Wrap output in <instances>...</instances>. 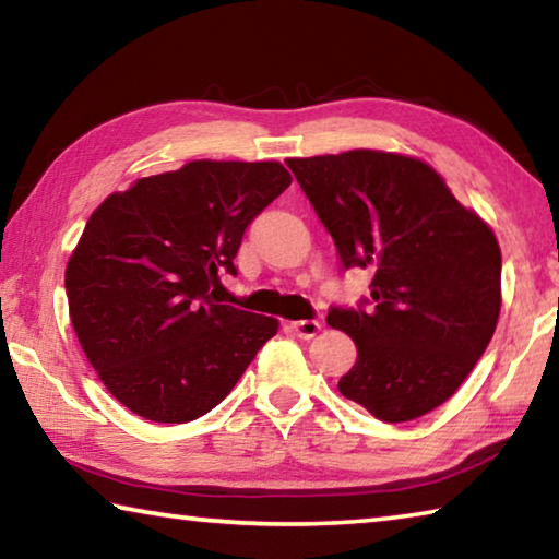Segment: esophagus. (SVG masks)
I'll return each instance as SVG.
<instances>
[{
  "label": "esophagus",
  "instance_id": "34e87169",
  "mask_svg": "<svg viewBox=\"0 0 559 559\" xmlns=\"http://www.w3.org/2000/svg\"><path fill=\"white\" fill-rule=\"evenodd\" d=\"M288 328L293 330V333H296L298 337H302V340H310V337H316L320 330H323V325L318 323V320H296V323H288Z\"/></svg>",
  "mask_w": 559,
  "mask_h": 559
}]
</instances>
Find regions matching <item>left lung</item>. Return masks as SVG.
<instances>
[{
  "label": "left lung",
  "mask_w": 559,
  "mask_h": 559,
  "mask_svg": "<svg viewBox=\"0 0 559 559\" xmlns=\"http://www.w3.org/2000/svg\"><path fill=\"white\" fill-rule=\"evenodd\" d=\"M286 165L343 266L374 273V308L328 313L357 345L340 394L386 424L437 409L496 333L503 298L493 229L419 157L347 150Z\"/></svg>",
  "instance_id": "obj_1"
}]
</instances>
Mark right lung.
Listing matches in <instances>:
<instances>
[{"label":"right lung","mask_w":559,"mask_h":559,"mask_svg":"<svg viewBox=\"0 0 559 559\" xmlns=\"http://www.w3.org/2000/svg\"><path fill=\"white\" fill-rule=\"evenodd\" d=\"M276 159H192L98 204L66 263L75 337L132 414L185 424L234 390L278 320L212 298L246 226L290 185Z\"/></svg>","instance_id":"right-lung-1"}]
</instances>
